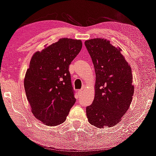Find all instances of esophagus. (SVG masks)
I'll return each instance as SVG.
<instances>
[{"label":"esophagus","mask_w":156,"mask_h":156,"mask_svg":"<svg viewBox=\"0 0 156 156\" xmlns=\"http://www.w3.org/2000/svg\"><path fill=\"white\" fill-rule=\"evenodd\" d=\"M83 91H84V90H83V89H80V90L77 91V93H78L80 95H81V94H82Z\"/></svg>","instance_id":"1"}]
</instances>
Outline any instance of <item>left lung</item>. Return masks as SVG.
I'll return each mask as SVG.
<instances>
[{"label":"left lung","mask_w":156,"mask_h":156,"mask_svg":"<svg viewBox=\"0 0 156 156\" xmlns=\"http://www.w3.org/2000/svg\"><path fill=\"white\" fill-rule=\"evenodd\" d=\"M96 74L95 97L86 112L89 123L97 128L117 124L129 108L134 93L131 67L110 41L86 40Z\"/></svg>","instance_id":"left-lung-1"}]
</instances>
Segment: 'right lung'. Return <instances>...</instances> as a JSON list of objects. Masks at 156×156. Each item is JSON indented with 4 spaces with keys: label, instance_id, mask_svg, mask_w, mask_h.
<instances>
[{
    "label": "right lung",
    "instance_id": "1",
    "mask_svg": "<svg viewBox=\"0 0 156 156\" xmlns=\"http://www.w3.org/2000/svg\"><path fill=\"white\" fill-rule=\"evenodd\" d=\"M82 48L80 40L61 38L32 57L25 90L33 115L45 125L65 122L75 103L69 66Z\"/></svg>",
    "mask_w": 156,
    "mask_h": 156
}]
</instances>
